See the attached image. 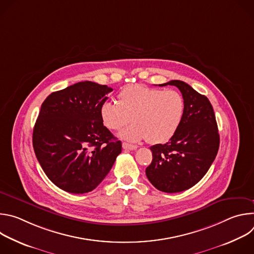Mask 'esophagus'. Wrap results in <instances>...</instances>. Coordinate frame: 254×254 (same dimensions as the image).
Segmentation results:
<instances>
[{
    "label": "esophagus",
    "mask_w": 254,
    "mask_h": 254,
    "mask_svg": "<svg viewBox=\"0 0 254 254\" xmlns=\"http://www.w3.org/2000/svg\"><path fill=\"white\" fill-rule=\"evenodd\" d=\"M123 148L125 150H136L137 149V146H134V144H130V143H127V142H124L123 143Z\"/></svg>",
    "instance_id": "esophagus-1"
}]
</instances>
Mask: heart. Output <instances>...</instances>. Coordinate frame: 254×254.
I'll list each match as a JSON object with an SVG mask.
<instances>
[{
	"label": "heart",
	"instance_id": "obj_1",
	"mask_svg": "<svg viewBox=\"0 0 254 254\" xmlns=\"http://www.w3.org/2000/svg\"><path fill=\"white\" fill-rule=\"evenodd\" d=\"M185 115L183 95L174 89L162 90L143 84H132L118 94V104L105 101L99 106L102 125L119 130L131 122L120 136L128 141L148 139L164 143L178 131Z\"/></svg>",
	"mask_w": 254,
	"mask_h": 254
}]
</instances>
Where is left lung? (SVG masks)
<instances>
[{"label": "left lung", "instance_id": "left-lung-1", "mask_svg": "<svg viewBox=\"0 0 254 254\" xmlns=\"http://www.w3.org/2000/svg\"><path fill=\"white\" fill-rule=\"evenodd\" d=\"M179 88L185 100V115L175 135L151 147L153 161L146 169L152 185L166 193L190 189L205 176L219 149V133L209 99L181 80L161 84Z\"/></svg>", "mask_w": 254, "mask_h": 254}]
</instances>
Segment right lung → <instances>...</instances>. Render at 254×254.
<instances>
[{
    "instance_id": "right-lung-1",
    "label": "right lung",
    "mask_w": 254,
    "mask_h": 254,
    "mask_svg": "<svg viewBox=\"0 0 254 254\" xmlns=\"http://www.w3.org/2000/svg\"><path fill=\"white\" fill-rule=\"evenodd\" d=\"M113 91L82 81L52 92L33 129V148L51 182L73 194L95 189L122 153V141L106 128L99 106Z\"/></svg>"
}]
</instances>
